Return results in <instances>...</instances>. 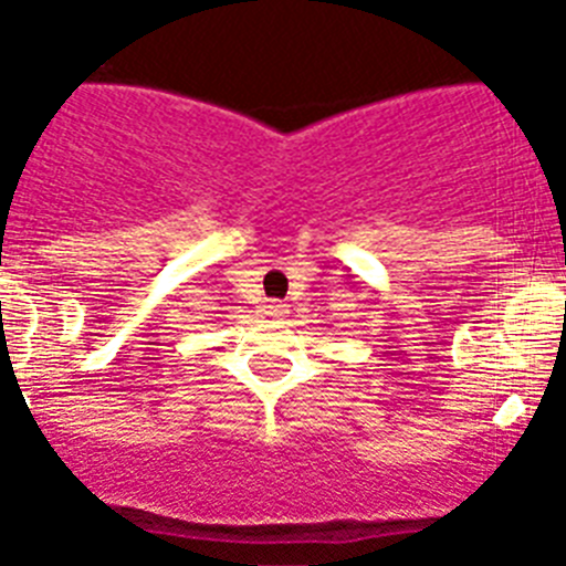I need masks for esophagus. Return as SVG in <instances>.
<instances>
[{"mask_svg": "<svg viewBox=\"0 0 566 566\" xmlns=\"http://www.w3.org/2000/svg\"><path fill=\"white\" fill-rule=\"evenodd\" d=\"M263 312H266V314H269V317H283V314H286V312H289V308H286V306H283V303H269V306H266V308H263Z\"/></svg>", "mask_w": 566, "mask_h": 566, "instance_id": "obj_1", "label": "esophagus"}]
</instances>
